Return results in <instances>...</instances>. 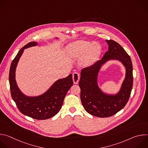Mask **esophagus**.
<instances>
[{
    "mask_svg": "<svg viewBox=\"0 0 148 148\" xmlns=\"http://www.w3.org/2000/svg\"><path fill=\"white\" fill-rule=\"evenodd\" d=\"M79 78H80V76H79V74L78 73H73V82L75 84H78L79 80Z\"/></svg>",
    "mask_w": 148,
    "mask_h": 148,
    "instance_id": "34e87169",
    "label": "esophagus"
}]
</instances>
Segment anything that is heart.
Instances as JSON below:
<instances>
[{
	"mask_svg": "<svg viewBox=\"0 0 148 148\" xmlns=\"http://www.w3.org/2000/svg\"><path fill=\"white\" fill-rule=\"evenodd\" d=\"M101 52V47L97 43L86 40H78L69 44L66 49L67 56L70 58L80 57V63L84 66H89L97 60Z\"/></svg>",
	"mask_w": 148,
	"mask_h": 148,
	"instance_id": "1",
	"label": "heart"
}]
</instances>
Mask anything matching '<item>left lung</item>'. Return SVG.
Returning <instances> with one entry per match:
<instances>
[{"instance_id":"1","label":"left lung","mask_w":148,"mask_h":148,"mask_svg":"<svg viewBox=\"0 0 148 148\" xmlns=\"http://www.w3.org/2000/svg\"><path fill=\"white\" fill-rule=\"evenodd\" d=\"M106 41L108 51L101 60L81 70L79 82L80 98L84 109L90 114L100 118L111 116L121 110L129 100L133 86V68L130 56L117 42L112 40H106ZM110 59L120 60L126 69L125 79L120 91L116 95L103 93L97 83L100 67Z\"/></svg>"}]
</instances>
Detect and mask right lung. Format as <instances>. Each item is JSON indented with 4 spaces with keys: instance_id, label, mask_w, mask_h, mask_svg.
<instances>
[{
    "instance_id": "obj_1",
    "label": "right lung",
    "mask_w": 148,
    "mask_h": 148,
    "mask_svg": "<svg viewBox=\"0 0 148 148\" xmlns=\"http://www.w3.org/2000/svg\"><path fill=\"white\" fill-rule=\"evenodd\" d=\"M37 45V42L31 41L18 52L10 66L9 84L12 97L20 112L33 119L44 120L53 117L60 111L68 91L73 85V81L71 74L66 78L57 80L45 93L38 97H27L21 92L15 79L17 64L24 50Z\"/></svg>"
}]
</instances>
